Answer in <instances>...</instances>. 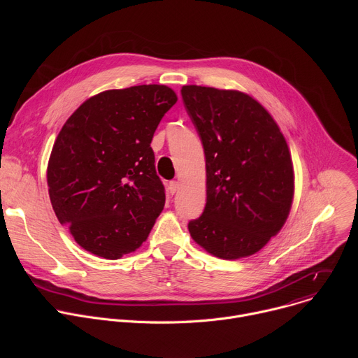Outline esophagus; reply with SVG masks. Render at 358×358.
Instances as JSON below:
<instances>
[{
    "instance_id": "obj_1",
    "label": "esophagus",
    "mask_w": 358,
    "mask_h": 358,
    "mask_svg": "<svg viewBox=\"0 0 358 358\" xmlns=\"http://www.w3.org/2000/svg\"><path fill=\"white\" fill-rule=\"evenodd\" d=\"M177 189H178V182L177 181H170L169 182V192L171 195H174L177 192Z\"/></svg>"
}]
</instances>
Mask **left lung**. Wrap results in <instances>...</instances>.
Wrapping results in <instances>:
<instances>
[{
    "mask_svg": "<svg viewBox=\"0 0 358 358\" xmlns=\"http://www.w3.org/2000/svg\"><path fill=\"white\" fill-rule=\"evenodd\" d=\"M206 152L207 203L192 239L221 259L261 250L286 222L294 177L287 143L259 101L238 90L182 86Z\"/></svg>",
    "mask_w": 358,
    "mask_h": 358,
    "instance_id": "8db88e82",
    "label": "left lung"
}]
</instances>
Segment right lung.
Returning a JSON list of instances; mask_svg holds the SVG:
<instances>
[{
  "label": "right lung",
  "instance_id": "right-lung-1",
  "mask_svg": "<svg viewBox=\"0 0 358 358\" xmlns=\"http://www.w3.org/2000/svg\"><path fill=\"white\" fill-rule=\"evenodd\" d=\"M177 94L164 85L101 92L59 131L48 187L59 222L87 252L119 259L148 236L164 208L150 143Z\"/></svg>",
  "mask_w": 358,
  "mask_h": 358
}]
</instances>
